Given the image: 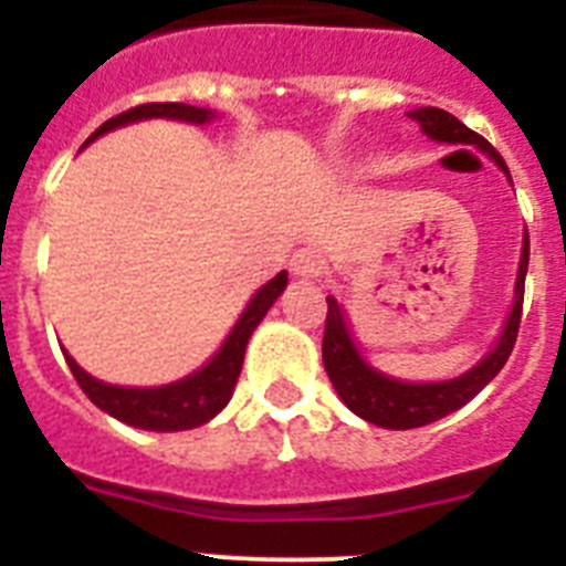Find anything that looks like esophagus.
<instances>
[{
    "label": "esophagus",
    "instance_id": "esophagus-1",
    "mask_svg": "<svg viewBox=\"0 0 566 566\" xmlns=\"http://www.w3.org/2000/svg\"><path fill=\"white\" fill-rule=\"evenodd\" d=\"M289 266H292V274L297 280H317L323 269H326V260H323L317 249H297Z\"/></svg>",
    "mask_w": 566,
    "mask_h": 566
}]
</instances>
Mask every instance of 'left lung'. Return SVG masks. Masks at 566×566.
Instances as JSON below:
<instances>
[{
  "label": "left lung",
  "mask_w": 566,
  "mask_h": 566,
  "mask_svg": "<svg viewBox=\"0 0 566 566\" xmlns=\"http://www.w3.org/2000/svg\"><path fill=\"white\" fill-rule=\"evenodd\" d=\"M411 118H417L422 133L433 142L444 144H476L482 153H488L499 169L507 172L502 155L484 142L482 135L464 127L457 115L444 113L439 107H419L413 109ZM530 260V234H524L522 247V263H518L516 277V300H513V312H510L504 332L499 337L496 348L488 354L479 365H473L468 374L448 382H399V379L385 377V374L374 371L371 365L365 363L363 354L357 352L352 334H348V323L339 308L337 300L328 294V314H326V334H323V365H326L328 379L343 397V402L352 408L357 417L365 422L379 424V428H391V431H408V428H422L437 419L448 417V413L459 411L462 405L482 391L490 379L496 377L507 363L513 345L518 337V323H522V303H524V274H527Z\"/></svg>",
  "instance_id": "obj_1"
}]
</instances>
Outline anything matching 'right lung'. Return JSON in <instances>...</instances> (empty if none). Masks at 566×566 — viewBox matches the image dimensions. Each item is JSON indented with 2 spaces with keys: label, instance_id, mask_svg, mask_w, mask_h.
<instances>
[{
  "label": "right lung",
  "instance_id": "1",
  "mask_svg": "<svg viewBox=\"0 0 566 566\" xmlns=\"http://www.w3.org/2000/svg\"><path fill=\"white\" fill-rule=\"evenodd\" d=\"M142 118H178V122L189 124H207L212 122L214 113L203 107H192V104L164 102V104H138L129 107L127 113L115 115L109 122H104L96 133L90 135L87 144L98 135L109 133V129L122 127L129 122H142ZM289 283V274L280 272L272 277L266 286L260 289L252 300H249L247 312L240 314L234 323L232 334L227 343L221 345V352L214 354L201 371H195L192 377L181 379V382L164 385V388H118V385H107L102 379L90 377L76 365V359L64 352L70 371L82 385V391L87 394L90 402L98 405L104 413L115 417L118 422H127L142 431H189L198 424L209 422L214 413H221L227 408L229 397L234 391V382L243 368V354H247V343L258 323L266 317L274 300L283 294Z\"/></svg>",
  "mask_w": 566,
  "mask_h": 566
}]
</instances>
